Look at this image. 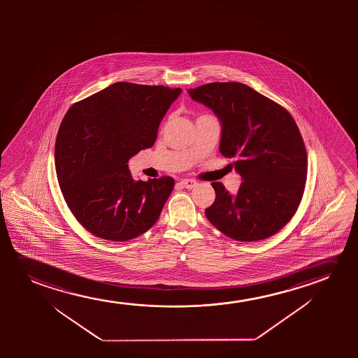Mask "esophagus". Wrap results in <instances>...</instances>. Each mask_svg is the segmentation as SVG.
<instances>
[{
  "mask_svg": "<svg viewBox=\"0 0 358 358\" xmlns=\"http://www.w3.org/2000/svg\"><path fill=\"white\" fill-rule=\"evenodd\" d=\"M180 183H181V186L185 187V188H188V189H192L193 187L196 186V181L189 180V178H185V180H182Z\"/></svg>",
  "mask_w": 358,
  "mask_h": 358,
  "instance_id": "esophagus-1",
  "label": "esophagus"
}]
</instances>
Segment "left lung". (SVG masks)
Listing matches in <instances>:
<instances>
[{
  "mask_svg": "<svg viewBox=\"0 0 358 358\" xmlns=\"http://www.w3.org/2000/svg\"><path fill=\"white\" fill-rule=\"evenodd\" d=\"M193 100L211 108L221 122L220 152L235 157L243 182L235 196L213 182L215 201L208 220L232 240L268 238L299 208L307 180V152L286 108L245 84L214 82L188 89Z\"/></svg>",
  "mask_w": 358,
  "mask_h": 358,
  "instance_id": "obj_1",
  "label": "left lung"
}]
</instances>
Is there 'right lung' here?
Instances as JSON below:
<instances>
[{
    "instance_id": "add662e5",
    "label": "right lung",
    "mask_w": 358,
    "mask_h": 358,
    "mask_svg": "<svg viewBox=\"0 0 358 358\" xmlns=\"http://www.w3.org/2000/svg\"><path fill=\"white\" fill-rule=\"evenodd\" d=\"M181 88L118 82L73 103L55 144L64 201L85 230L124 242L157 222L175 180L134 181L128 160L152 147Z\"/></svg>"
}]
</instances>
